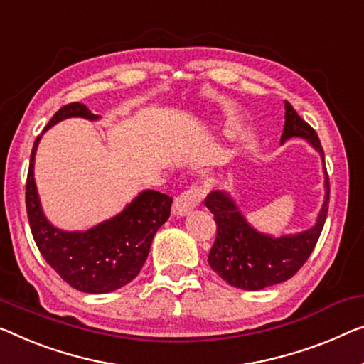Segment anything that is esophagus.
<instances>
[{"label": "esophagus", "instance_id": "1", "mask_svg": "<svg viewBox=\"0 0 364 364\" xmlns=\"http://www.w3.org/2000/svg\"><path fill=\"white\" fill-rule=\"evenodd\" d=\"M205 196V186L203 184H193L184 189V191L175 199V204H173V213L178 215H184L188 214L189 210H193L196 205L203 203V199Z\"/></svg>", "mask_w": 364, "mask_h": 364}]
</instances>
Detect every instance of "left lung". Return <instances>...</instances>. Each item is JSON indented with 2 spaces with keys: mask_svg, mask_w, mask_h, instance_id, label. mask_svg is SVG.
<instances>
[{
  "mask_svg": "<svg viewBox=\"0 0 364 364\" xmlns=\"http://www.w3.org/2000/svg\"><path fill=\"white\" fill-rule=\"evenodd\" d=\"M286 122L281 142L289 137H302L321 151L323 149L317 132L286 101ZM330 183L325 168V200L317 224L302 234L271 238L253 230L237 205L222 191H213L205 198V205L214 214L217 234L209 252V264L230 286L247 291H259L283 283L294 276L311 257L322 234L328 213Z\"/></svg>",
  "mask_w": 364,
  "mask_h": 364,
  "instance_id": "1",
  "label": "left lung"
}]
</instances>
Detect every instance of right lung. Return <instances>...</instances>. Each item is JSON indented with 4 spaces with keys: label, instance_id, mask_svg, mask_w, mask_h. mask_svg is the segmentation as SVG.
<instances>
[{
    "label": "right lung",
    "instance_id": "add662e5",
    "mask_svg": "<svg viewBox=\"0 0 364 364\" xmlns=\"http://www.w3.org/2000/svg\"><path fill=\"white\" fill-rule=\"evenodd\" d=\"M97 119L81 102L62 106L47 124L67 117ZM41 135L31 154L26 181V209L34 242L46 262L75 289L90 294H105L130 283L149 257L156 230L170 217L173 199L147 189L134 199L121 214L93 227L88 232H62L42 214L34 183V155Z\"/></svg>",
    "mask_w": 364,
    "mask_h": 364
}]
</instances>
